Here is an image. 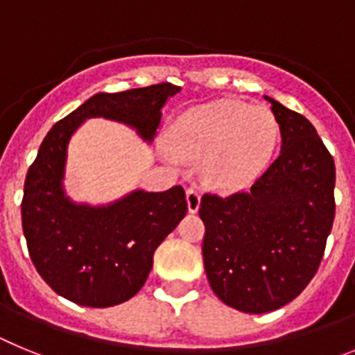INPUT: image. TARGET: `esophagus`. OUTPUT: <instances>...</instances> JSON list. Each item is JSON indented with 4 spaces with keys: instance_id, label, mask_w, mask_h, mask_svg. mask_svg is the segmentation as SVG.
Wrapping results in <instances>:
<instances>
[{
    "instance_id": "obj_1",
    "label": "esophagus",
    "mask_w": 355,
    "mask_h": 355,
    "mask_svg": "<svg viewBox=\"0 0 355 355\" xmlns=\"http://www.w3.org/2000/svg\"><path fill=\"white\" fill-rule=\"evenodd\" d=\"M187 206H188V211H190V213L199 211L200 192H199V188H197V187H190L187 190Z\"/></svg>"
}]
</instances>
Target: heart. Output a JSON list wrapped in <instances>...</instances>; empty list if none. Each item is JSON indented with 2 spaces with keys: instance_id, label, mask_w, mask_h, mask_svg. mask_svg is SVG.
<instances>
[{
  "instance_id": "heart-1",
  "label": "heart",
  "mask_w": 355,
  "mask_h": 355,
  "mask_svg": "<svg viewBox=\"0 0 355 355\" xmlns=\"http://www.w3.org/2000/svg\"><path fill=\"white\" fill-rule=\"evenodd\" d=\"M279 128L266 106L213 101L184 112L172 128L174 150L188 162H202V180L216 188L243 187L265 167Z\"/></svg>"
}]
</instances>
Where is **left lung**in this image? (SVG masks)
Instances as JSON below:
<instances>
[{
    "mask_svg": "<svg viewBox=\"0 0 355 355\" xmlns=\"http://www.w3.org/2000/svg\"><path fill=\"white\" fill-rule=\"evenodd\" d=\"M281 153L247 192L206 193L202 259L227 306L261 315L299 297L318 270L334 220V159L304 115L272 97Z\"/></svg>",
    "mask_w": 355,
    "mask_h": 355,
    "instance_id": "1",
    "label": "left lung"
}]
</instances>
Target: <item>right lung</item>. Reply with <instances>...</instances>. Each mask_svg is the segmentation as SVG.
Here are the masks:
<instances>
[{
    "label": "right lung",
    "instance_id": "1",
    "mask_svg": "<svg viewBox=\"0 0 355 355\" xmlns=\"http://www.w3.org/2000/svg\"><path fill=\"white\" fill-rule=\"evenodd\" d=\"M181 87L159 83L126 92H99L58 121L42 140L24 181L21 205L30 258L55 293L87 307L126 302L140 291L158 245L187 215L181 187L133 190L108 205L74 202L65 193L67 147L87 119L126 124L153 142L162 108Z\"/></svg>",
    "mask_w": 355,
    "mask_h": 355
}]
</instances>
